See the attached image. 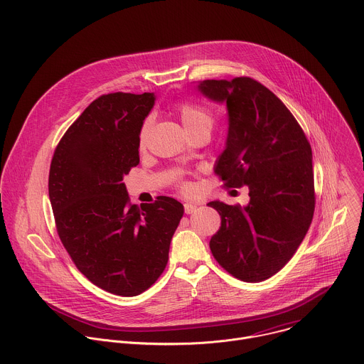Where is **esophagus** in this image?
I'll return each mask as SVG.
<instances>
[{
    "mask_svg": "<svg viewBox=\"0 0 364 364\" xmlns=\"http://www.w3.org/2000/svg\"><path fill=\"white\" fill-rule=\"evenodd\" d=\"M197 210V205L193 203H184V212L186 215H193Z\"/></svg>",
    "mask_w": 364,
    "mask_h": 364,
    "instance_id": "esophagus-1",
    "label": "esophagus"
}]
</instances>
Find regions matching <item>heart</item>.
<instances>
[{"mask_svg": "<svg viewBox=\"0 0 364 364\" xmlns=\"http://www.w3.org/2000/svg\"><path fill=\"white\" fill-rule=\"evenodd\" d=\"M177 111H178V115H180V119L184 125V128L188 132H191L194 129H198V128H207V129L212 128V124H213L212 114L207 109H204L203 107L197 105V103L181 102L177 105ZM149 127H151V119L148 118L141 125V129H139V134H138L139 145H144V142L146 139V135H148V131H149Z\"/></svg>", "mask_w": 364, "mask_h": 364, "instance_id": "heart-1", "label": "heart"}]
</instances>
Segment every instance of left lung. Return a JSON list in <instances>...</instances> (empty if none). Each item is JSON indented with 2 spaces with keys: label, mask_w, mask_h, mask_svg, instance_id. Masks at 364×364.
I'll use <instances>...</instances> for the list:
<instances>
[{
  "label": "left lung",
  "mask_w": 364,
  "mask_h": 364,
  "mask_svg": "<svg viewBox=\"0 0 364 364\" xmlns=\"http://www.w3.org/2000/svg\"><path fill=\"white\" fill-rule=\"evenodd\" d=\"M197 89L228 111L215 171L228 187L247 186L250 197L243 207L209 203L222 218L212 253L235 278L265 281L292 257L313 220V152L288 108L259 82L207 79Z\"/></svg>",
  "instance_id": "8db88e82"
}]
</instances>
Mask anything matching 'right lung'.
Instances as JSON below:
<instances>
[{
    "label": "right lung",
    "mask_w": 364,
    "mask_h": 364,
    "mask_svg": "<svg viewBox=\"0 0 364 364\" xmlns=\"http://www.w3.org/2000/svg\"><path fill=\"white\" fill-rule=\"evenodd\" d=\"M154 93L93 100L60 139L48 174L58 233L77 269L115 295L135 296L163 274L184 207L160 196L131 204L124 177L139 164L138 134Z\"/></svg>",
    "instance_id": "obj_1"
}]
</instances>
